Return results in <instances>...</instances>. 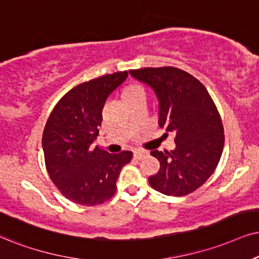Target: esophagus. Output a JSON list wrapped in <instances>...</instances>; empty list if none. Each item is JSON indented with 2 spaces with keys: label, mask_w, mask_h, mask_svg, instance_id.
Here are the masks:
<instances>
[{
  "label": "esophagus",
  "mask_w": 259,
  "mask_h": 259,
  "mask_svg": "<svg viewBox=\"0 0 259 259\" xmlns=\"http://www.w3.org/2000/svg\"><path fill=\"white\" fill-rule=\"evenodd\" d=\"M146 155H148V153L145 152V150H140V149H137V150H135V152H134V158L137 159V160L143 159V158H145Z\"/></svg>",
  "instance_id": "esophagus-1"
}]
</instances>
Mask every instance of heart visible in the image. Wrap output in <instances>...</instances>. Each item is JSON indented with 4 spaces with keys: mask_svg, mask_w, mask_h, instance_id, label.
Returning <instances> with one entry per match:
<instances>
[{
    "mask_svg": "<svg viewBox=\"0 0 259 259\" xmlns=\"http://www.w3.org/2000/svg\"><path fill=\"white\" fill-rule=\"evenodd\" d=\"M141 93L145 94V90H143L142 86H140V84H130V86L126 87L125 91H124L123 97L136 96V94H141Z\"/></svg>",
    "mask_w": 259,
    "mask_h": 259,
    "instance_id": "1",
    "label": "heart"
}]
</instances>
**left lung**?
<instances>
[{
  "label": "left lung",
  "instance_id": "8db88e82",
  "mask_svg": "<svg viewBox=\"0 0 259 259\" xmlns=\"http://www.w3.org/2000/svg\"><path fill=\"white\" fill-rule=\"evenodd\" d=\"M149 86L159 101V126L175 132L176 149L152 150L160 162L149 184L167 196H185L202 186L220 161L224 126L207 88L197 78L175 67L129 70Z\"/></svg>",
  "mask_w": 259,
  "mask_h": 259
}]
</instances>
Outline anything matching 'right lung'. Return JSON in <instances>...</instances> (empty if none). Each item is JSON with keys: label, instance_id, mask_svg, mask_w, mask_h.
Here are the masks:
<instances>
[{"label": "right lung", "instance_id": "right-lung-1", "mask_svg": "<svg viewBox=\"0 0 259 259\" xmlns=\"http://www.w3.org/2000/svg\"><path fill=\"white\" fill-rule=\"evenodd\" d=\"M127 71L104 75L70 90L54 107L42 133V152L51 181L65 197L81 205L101 204L116 192L130 150L109 154L93 142L99 135L105 101Z\"/></svg>", "mask_w": 259, "mask_h": 259}]
</instances>
